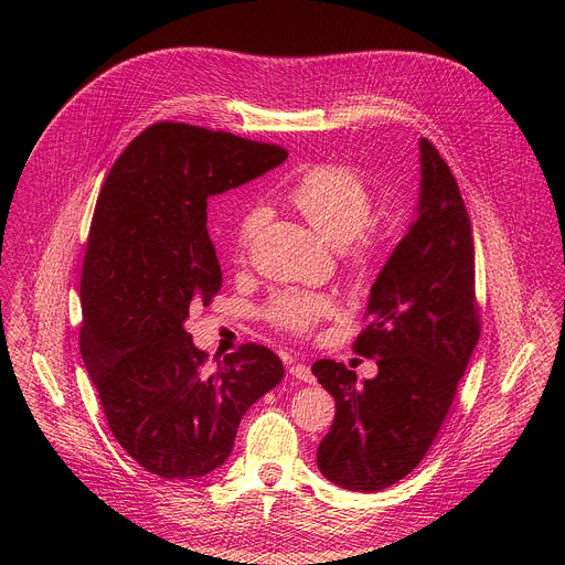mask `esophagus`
<instances>
[{
	"mask_svg": "<svg viewBox=\"0 0 565 565\" xmlns=\"http://www.w3.org/2000/svg\"><path fill=\"white\" fill-rule=\"evenodd\" d=\"M290 375L295 380H299V382H312L315 380L312 373H310V366H306V364H292L290 366Z\"/></svg>",
	"mask_w": 565,
	"mask_h": 565,
	"instance_id": "34e87169",
	"label": "esophagus"
}]
</instances>
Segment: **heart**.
<instances>
[{"instance_id": "heart-1", "label": "heart", "mask_w": 565, "mask_h": 565, "mask_svg": "<svg viewBox=\"0 0 565 565\" xmlns=\"http://www.w3.org/2000/svg\"><path fill=\"white\" fill-rule=\"evenodd\" d=\"M288 203L333 246L344 248L355 268H364L373 257V238L366 230L373 214V194L366 181L347 166L324 163L306 170L288 190ZM266 223L264 207H250L236 221L234 250L244 257L262 225ZM333 308L324 292L284 290L275 295L266 308L273 327L308 335Z\"/></svg>"}]
</instances>
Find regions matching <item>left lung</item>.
<instances>
[{
  "instance_id": "1",
  "label": "left lung",
  "mask_w": 565,
  "mask_h": 565,
  "mask_svg": "<svg viewBox=\"0 0 565 565\" xmlns=\"http://www.w3.org/2000/svg\"><path fill=\"white\" fill-rule=\"evenodd\" d=\"M418 216L371 286L369 327L353 349L377 375L358 382L342 362L312 375L335 397V420L317 467L351 492L405 478L429 451L480 338L473 238L458 183L438 149L420 140Z\"/></svg>"
}]
</instances>
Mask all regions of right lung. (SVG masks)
<instances>
[{"label":"right lung","mask_w":565,"mask_h":565,"mask_svg":"<svg viewBox=\"0 0 565 565\" xmlns=\"http://www.w3.org/2000/svg\"><path fill=\"white\" fill-rule=\"evenodd\" d=\"M286 158L277 145L156 122L100 190L79 281V353L116 440L160 478L196 480L221 467L241 418L284 377L281 360L259 344L210 366L185 321L223 279L207 199Z\"/></svg>","instance_id":"1"}]
</instances>
